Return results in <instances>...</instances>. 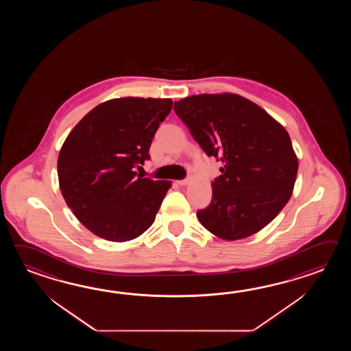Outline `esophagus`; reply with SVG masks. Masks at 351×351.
I'll return each instance as SVG.
<instances>
[{
  "instance_id": "obj_1",
  "label": "esophagus",
  "mask_w": 351,
  "mask_h": 351,
  "mask_svg": "<svg viewBox=\"0 0 351 351\" xmlns=\"http://www.w3.org/2000/svg\"><path fill=\"white\" fill-rule=\"evenodd\" d=\"M189 183V179H182V180H177V184H179V186H186V184H188Z\"/></svg>"
}]
</instances>
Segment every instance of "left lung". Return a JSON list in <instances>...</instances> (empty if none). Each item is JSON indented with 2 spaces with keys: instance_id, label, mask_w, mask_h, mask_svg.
Returning <instances> with one entry per match:
<instances>
[{
  "instance_id": "obj_1",
  "label": "left lung",
  "mask_w": 351,
  "mask_h": 351,
  "mask_svg": "<svg viewBox=\"0 0 351 351\" xmlns=\"http://www.w3.org/2000/svg\"><path fill=\"white\" fill-rule=\"evenodd\" d=\"M194 141L223 163L208 207L197 217L217 237L252 236L291 197L298 158L290 135L258 105L236 94H203L174 103Z\"/></svg>"
}]
</instances>
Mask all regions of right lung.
Returning a JSON list of instances; mask_svg holds the SVG:
<instances>
[{"mask_svg":"<svg viewBox=\"0 0 351 351\" xmlns=\"http://www.w3.org/2000/svg\"><path fill=\"white\" fill-rule=\"evenodd\" d=\"M171 99L120 97L97 105L67 135L58 174L69 208L101 239L124 242L141 236L156 219L168 180L135 172L149 159Z\"/></svg>","mask_w":351,"mask_h":351,"instance_id":"add662e5","label":"right lung"}]
</instances>
